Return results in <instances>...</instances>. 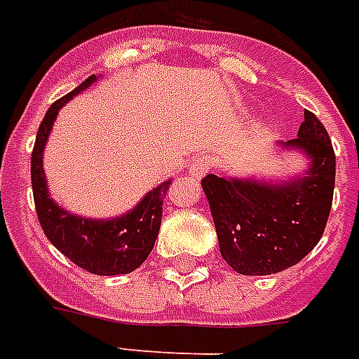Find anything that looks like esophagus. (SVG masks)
<instances>
[{
	"label": "esophagus",
	"mask_w": 359,
	"mask_h": 359,
	"mask_svg": "<svg viewBox=\"0 0 359 359\" xmlns=\"http://www.w3.org/2000/svg\"><path fill=\"white\" fill-rule=\"evenodd\" d=\"M210 166H212V161H210V157H198L195 158L193 163H191L189 166V176L193 177V180H201L206 172L210 170Z\"/></svg>",
	"instance_id": "34e87169"
}]
</instances>
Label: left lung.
Instances as JSON below:
<instances>
[{
    "mask_svg": "<svg viewBox=\"0 0 359 359\" xmlns=\"http://www.w3.org/2000/svg\"><path fill=\"white\" fill-rule=\"evenodd\" d=\"M276 151L303 157L306 168L280 180H202L221 257L238 274L265 276L297 265L320 242L330 217L335 153L316 115L304 111L297 138L280 142Z\"/></svg>",
    "mask_w": 359,
    "mask_h": 359,
    "instance_id": "1",
    "label": "left lung"
}]
</instances>
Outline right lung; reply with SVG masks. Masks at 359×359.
I'll return each mask as SVG.
<instances>
[{
    "instance_id": "add662e5",
    "label": "right lung",
    "mask_w": 359,
    "mask_h": 359,
    "mask_svg": "<svg viewBox=\"0 0 359 359\" xmlns=\"http://www.w3.org/2000/svg\"><path fill=\"white\" fill-rule=\"evenodd\" d=\"M98 81L96 75L55 102L45 113L32 151V189L43 233L66 257L98 276H117L136 271L151 253L161 229L163 202L172 180L158 183L126 214L115 217H85L58 206L50 196L43 155L58 111L77 94L85 93Z\"/></svg>"
}]
</instances>
